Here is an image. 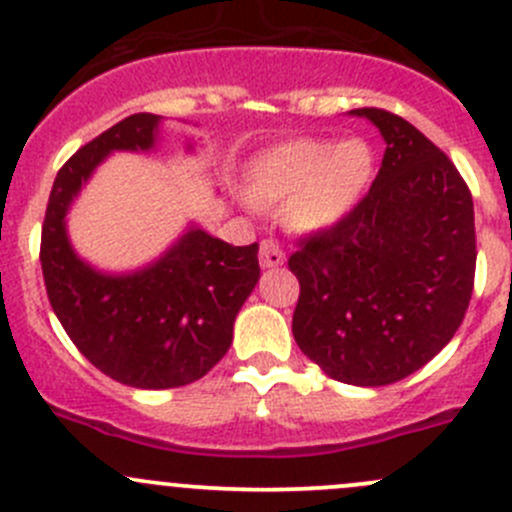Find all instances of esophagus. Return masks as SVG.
<instances>
[{"mask_svg":"<svg viewBox=\"0 0 512 512\" xmlns=\"http://www.w3.org/2000/svg\"><path fill=\"white\" fill-rule=\"evenodd\" d=\"M260 265L262 267L285 265V252H282V247L277 245L275 240H270V237L260 242Z\"/></svg>","mask_w":512,"mask_h":512,"instance_id":"esophagus-1","label":"esophagus"}]
</instances>
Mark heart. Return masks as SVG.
I'll list each match as a JSON object with an SVG mask.
<instances>
[{
    "label": "heart",
    "mask_w": 512,
    "mask_h": 512,
    "mask_svg": "<svg viewBox=\"0 0 512 512\" xmlns=\"http://www.w3.org/2000/svg\"><path fill=\"white\" fill-rule=\"evenodd\" d=\"M374 168V148L364 138H294L255 158L242 203H285L292 230L327 232L359 205Z\"/></svg>",
    "instance_id": "heart-1"
}]
</instances>
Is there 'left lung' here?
I'll return each mask as SVG.
<instances>
[{
  "mask_svg": "<svg viewBox=\"0 0 512 512\" xmlns=\"http://www.w3.org/2000/svg\"><path fill=\"white\" fill-rule=\"evenodd\" d=\"M386 143L369 193L337 227L289 257L299 280L292 334L332 379L386 386L453 339L476 277V220L466 180L418 128L356 108Z\"/></svg>",
  "mask_w": 512,
  "mask_h": 512,
  "instance_id": "obj_1",
  "label": "left lung"
}]
</instances>
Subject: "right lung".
I'll return each instance as SVG.
<instances>
[{"instance_id": "1", "label": "right lung", "mask_w": 512, "mask_h": 512, "mask_svg": "<svg viewBox=\"0 0 512 512\" xmlns=\"http://www.w3.org/2000/svg\"><path fill=\"white\" fill-rule=\"evenodd\" d=\"M158 126L160 116L133 113L79 148L56 175L41 227V272L61 327L98 371L136 389L203 379L230 349L237 312L260 280L257 242L232 247L198 225L121 275L76 255L66 232L76 195L111 153L153 151Z\"/></svg>"}]
</instances>
